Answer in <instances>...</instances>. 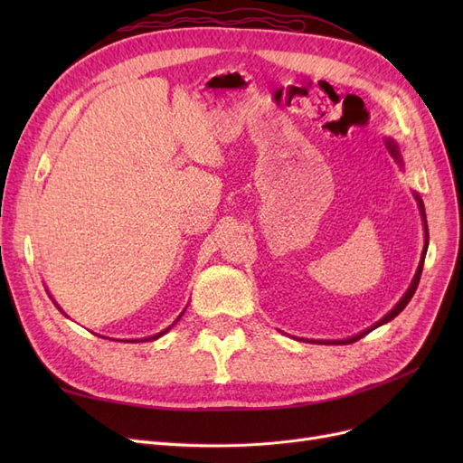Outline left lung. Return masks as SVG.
I'll list each match as a JSON object with an SVG mask.
<instances>
[{"label":"left lung","mask_w":463,"mask_h":463,"mask_svg":"<svg viewBox=\"0 0 463 463\" xmlns=\"http://www.w3.org/2000/svg\"><path fill=\"white\" fill-rule=\"evenodd\" d=\"M388 145V150H390V154L392 156H394L396 160H400V156H398V146L392 143V141H388L386 143ZM415 199H417V203H419V208H421V216H423V220H425V208H423V203H421V199L417 197L415 194ZM425 232H427V220H425ZM427 243H429V233H427V241H425V250H423V259H421V262H419V269H417V274H415V278H413V282H411V286H410V289L405 291V296L400 299V303L394 307V309H392L384 318H381L376 322L374 326H371L369 330H365V332H361V334H357V335H354V338H347V340H338V342H318V344H335V345H340V344H354V342H357L359 338H363V335L365 334H369L371 330H374L376 326H381V325H384V322H388V320H392L394 317H398L403 309H405V305L410 303V299L413 298V293H415V289H417V286H419V279H421V272H423V262H425V255H427Z\"/></svg>","instance_id":"8db88e82"}]
</instances>
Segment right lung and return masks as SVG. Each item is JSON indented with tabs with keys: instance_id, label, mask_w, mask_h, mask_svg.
Segmentation results:
<instances>
[{
	"instance_id": "right-lung-1",
	"label": "right lung",
	"mask_w": 463,
	"mask_h": 463,
	"mask_svg": "<svg viewBox=\"0 0 463 463\" xmlns=\"http://www.w3.org/2000/svg\"><path fill=\"white\" fill-rule=\"evenodd\" d=\"M177 320H179V318H177ZM170 328H172V326H170ZM170 328H165V330H162V332H158V334H156V335H152V338H145V340H156V338H160V335H164V334H165V332H167V330H170ZM133 342H135V340H133ZM137 342H138V340H137Z\"/></svg>"
}]
</instances>
